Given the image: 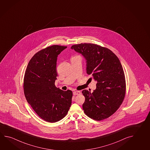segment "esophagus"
Segmentation results:
<instances>
[{"instance_id": "1", "label": "esophagus", "mask_w": 150, "mask_h": 150, "mask_svg": "<svg viewBox=\"0 0 150 150\" xmlns=\"http://www.w3.org/2000/svg\"><path fill=\"white\" fill-rule=\"evenodd\" d=\"M81 94V92L80 91H75L73 92V95L76 96V95H79Z\"/></svg>"}]
</instances>
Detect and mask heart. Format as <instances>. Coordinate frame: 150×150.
<instances>
[{"instance_id": "b5f03b06", "label": "heart", "mask_w": 150, "mask_h": 150, "mask_svg": "<svg viewBox=\"0 0 150 150\" xmlns=\"http://www.w3.org/2000/svg\"><path fill=\"white\" fill-rule=\"evenodd\" d=\"M73 58H74V57H73Z\"/></svg>"}]
</instances>
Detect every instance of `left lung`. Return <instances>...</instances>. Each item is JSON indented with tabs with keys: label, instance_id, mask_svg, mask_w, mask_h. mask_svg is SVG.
<instances>
[{
	"label": "left lung",
	"instance_id": "obj_1",
	"mask_svg": "<svg viewBox=\"0 0 150 150\" xmlns=\"http://www.w3.org/2000/svg\"><path fill=\"white\" fill-rule=\"evenodd\" d=\"M70 48L86 59V73L97 83L92 93L82 91L84 113L97 121L107 119L117 110L125 96V76L119 59L110 50L94 44L81 43Z\"/></svg>",
	"mask_w": 150,
	"mask_h": 150
}]
</instances>
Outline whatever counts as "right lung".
Listing matches in <instances>:
<instances>
[{
	"instance_id": "right-lung-1",
	"label": "right lung",
	"mask_w": 150,
	"mask_h": 150,
	"mask_svg": "<svg viewBox=\"0 0 150 150\" xmlns=\"http://www.w3.org/2000/svg\"><path fill=\"white\" fill-rule=\"evenodd\" d=\"M67 46L52 45L36 53L25 72L23 89L28 103L40 118L54 123L63 119L71 104L73 92L55 87L57 61Z\"/></svg>"
}]
</instances>
